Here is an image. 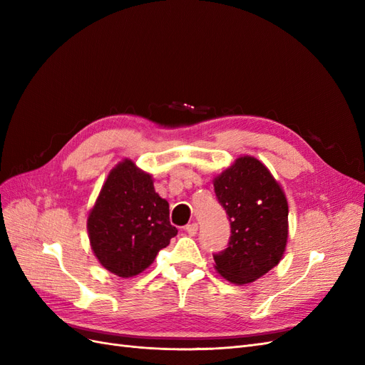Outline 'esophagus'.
<instances>
[{
    "instance_id": "obj_1",
    "label": "esophagus",
    "mask_w": 365,
    "mask_h": 365,
    "mask_svg": "<svg viewBox=\"0 0 365 365\" xmlns=\"http://www.w3.org/2000/svg\"><path fill=\"white\" fill-rule=\"evenodd\" d=\"M185 231H187V235H189V236H195L196 231H197V224H189L185 227Z\"/></svg>"
}]
</instances>
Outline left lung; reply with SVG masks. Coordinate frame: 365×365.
<instances>
[{"label": "left lung", "instance_id": "left-lung-1", "mask_svg": "<svg viewBox=\"0 0 365 365\" xmlns=\"http://www.w3.org/2000/svg\"><path fill=\"white\" fill-rule=\"evenodd\" d=\"M231 225L228 248L215 254V269L248 284L277 267L288 244V201L280 182L257 158L244 155L213 178Z\"/></svg>", "mask_w": 365, "mask_h": 365}]
</instances>
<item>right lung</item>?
Instances as JSON below:
<instances>
[{"label": "right lung", "mask_w": 365, "mask_h": 365, "mask_svg": "<svg viewBox=\"0 0 365 365\" xmlns=\"http://www.w3.org/2000/svg\"><path fill=\"white\" fill-rule=\"evenodd\" d=\"M86 228L98 263L123 279L149 268L178 233L170 225L169 202L153 189L152 175L129 158L108 173Z\"/></svg>", "instance_id": "add662e5"}]
</instances>
